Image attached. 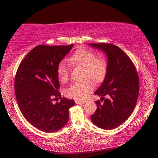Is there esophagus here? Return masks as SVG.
Listing matches in <instances>:
<instances>
[{
  "label": "esophagus",
  "mask_w": 158,
  "mask_h": 158,
  "mask_svg": "<svg viewBox=\"0 0 158 158\" xmlns=\"http://www.w3.org/2000/svg\"><path fill=\"white\" fill-rule=\"evenodd\" d=\"M75 103H76V104H84V103H85V102H84V101H78V100H76V101H75Z\"/></svg>",
  "instance_id": "1"
}]
</instances>
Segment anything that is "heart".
Wrapping results in <instances>:
<instances>
[{"label": "heart", "instance_id": "obj_1", "mask_svg": "<svg viewBox=\"0 0 158 158\" xmlns=\"http://www.w3.org/2000/svg\"><path fill=\"white\" fill-rule=\"evenodd\" d=\"M73 67L80 66L84 69V78L94 82H99L104 78L107 70L106 61L102 57H97L94 52L85 49L78 50L67 59ZM57 76L60 82L65 83L69 80V66L64 61H61L57 66ZM93 89V85L88 81L75 82L64 91L65 96L71 99L82 100Z\"/></svg>", "mask_w": 158, "mask_h": 158}]
</instances>
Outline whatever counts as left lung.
Returning a JSON list of instances; mask_svg holds the SVG:
<instances>
[{
  "instance_id": "obj_1",
  "label": "left lung",
  "mask_w": 158,
  "mask_h": 158,
  "mask_svg": "<svg viewBox=\"0 0 158 158\" xmlns=\"http://www.w3.org/2000/svg\"><path fill=\"white\" fill-rule=\"evenodd\" d=\"M107 56L106 77L94 94L101 97L91 121L100 128L112 130L130 117L137 102L139 79L130 58L119 47L109 44H89ZM106 95L108 98L104 99Z\"/></svg>"
}]
</instances>
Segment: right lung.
<instances>
[{
	"label": "right lung",
	"mask_w": 158,
	"mask_h": 158,
	"mask_svg": "<svg viewBox=\"0 0 158 158\" xmlns=\"http://www.w3.org/2000/svg\"><path fill=\"white\" fill-rule=\"evenodd\" d=\"M74 46L39 45L22 61L16 74L14 88L18 106L26 120L45 132L59 131L67 123L73 100L60 97L57 66ZM61 98V97H60Z\"/></svg>",
	"instance_id": "right-lung-1"
}]
</instances>
